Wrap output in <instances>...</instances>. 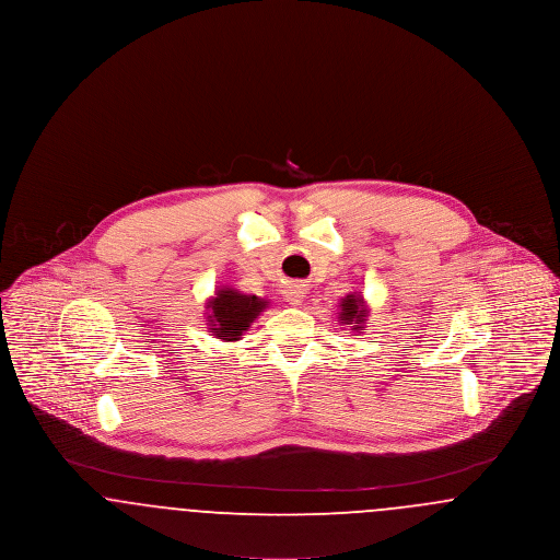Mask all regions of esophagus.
Here are the masks:
<instances>
[{
	"instance_id": "1",
	"label": "esophagus",
	"mask_w": 560,
	"mask_h": 560,
	"mask_svg": "<svg viewBox=\"0 0 560 560\" xmlns=\"http://www.w3.org/2000/svg\"><path fill=\"white\" fill-rule=\"evenodd\" d=\"M285 300H288L292 306H300V304H302V300H304V290H302V285H290V288L285 290Z\"/></svg>"
}]
</instances>
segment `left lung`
<instances>
[{
    "mask_svg": "<svg viewBox=\"0 0 560 560\" xmlns=\"http://www.w3.org/2000/svg\"><path fill=\"white\" fill-rule=\"evenodd\" d=\"M338 315L342 325H350L354 331H361L368 320V308L361 293H348L347 298H342Z\"/></svg>",
    "mask_w": 560,
    "mask_h": 560,
    "instance_id": "obj_1",
    "label": "left lung"
}]
</instances>
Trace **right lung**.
<instances>
[{"label": "right lung", "mask_w": 560, "mask_h": 560, "mask_svg": "<svg viewBox=\"0 0 560 560\" xmlns=\"http://www.w3.org/2000/svg\"><path fill=\"white\" fill-rule=\"evenodd\" d=\"M267 306V300L258 295H247L233 288L218 290L206 306L212 336L224 342H237Z\"/></svg>", "instance_id": "add662e5"}]
</instances>
